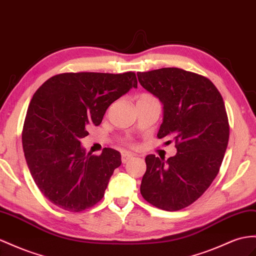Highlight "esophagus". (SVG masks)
<instances>
[{
    "mask_svg": "<svg viewBox=\"0 0 256 256\" xmlns=\"http://www.w3.org/2000/svg\"><path fill=\"white\" fill-rule=\"evenodd\" d=\"M130 159H133V154H130L128 152H124L122 154L121 156V160H122V163H126L128 161H130Z\"/></svg>",
    "mask_w": 256,
    "mask_h": 256,
    "instance_id": "esophagus-1",
    "label": "esophagus"
}]
</instances>
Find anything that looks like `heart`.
Returning <instances> with one entry per match:
<instances>
[{"label": "heart", "mask_w": 256, "mask_h": 256, "mask_svg": "<svg viewBox=\"0 0 256 256\" xmlns=\"http://www.w3.org/2000/svg\"><path fill=\"white\" fill-rule=\"evenodd\" d=\"M152 98H154L152 94H148V93H144L142 94L140 97H138V100H152Z\"/></svg>", "instance_id": "heart-1"}]
</instances>
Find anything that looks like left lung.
I'll return each mask as SVG.
<instances>
[{"label": "left lung", "instance_id": "8db88e82", "mask_svg": "<svg viewBox=\"0 0 256 256\" xmlns=\"http://www.w3.org/2000/svg\"><path fill=\"white\" fill-rule=\"evenodd\" d=\"M144 88L163 104L158 138L174 142V156H146L142 198L166 211H178L204 194L218 174L229 140L222 97L208 78L180 68L137 72Z\"/></svg>", "mask_w": 256, "mask_h": 256}]
</instances>
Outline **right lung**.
I'll return each mask as SVG.
<instances>
[{"instance_id": "right-lung-1", "label": "right lung", "mask_w": 256, "mask_h": 256, "mask_svg": "<svg viewBox=\"0 0 256 256\" xmlns=\"http://www.w3.org/2000/svg\"><path fill=\"white\" fill-rule=\"evenodd\" d=\"M132 88H137L132 71L64 72L36 90L26 114L22 148L32 178L56 206L81 212L102 199L121 154L111 148L86 154L80 140Z\"/></svg>"}]
</instances>
